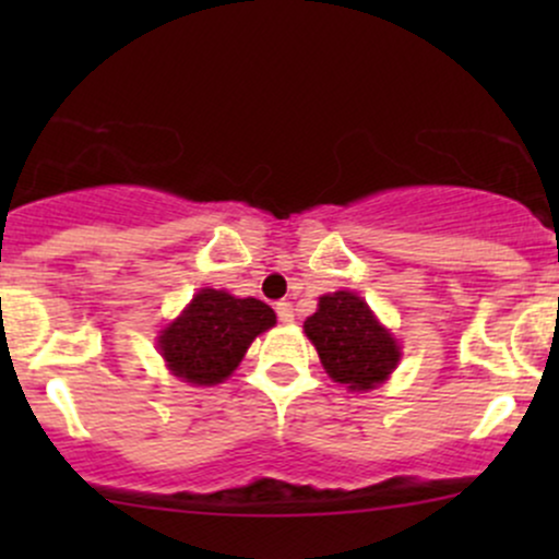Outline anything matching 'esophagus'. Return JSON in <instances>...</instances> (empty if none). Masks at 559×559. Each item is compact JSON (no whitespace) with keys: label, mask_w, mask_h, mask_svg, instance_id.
Wrapping results in <instances>:
<instances>
[{"label":"esophagus","mask_w":559,"mask_h":559,"mask_svg":"<svg viewBox=\"0 0 559 559\" xmlns=\"http://www.w3.org/2000/svg\"><path fill=\"white\" fill-rule=\"evenodd\" d=\"M275 312H278L281 323H292V320H294V307H292V301L281 299L278 305H275Z\"/></svg>","instance_id":"34e87169"}]
</instances>
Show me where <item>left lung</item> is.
Masks as SVG:
<instances>
[{"label":"left lung","mask_w":559,"mask_h":559,"mask_svg":"<svg viewBox=\"0 0 559 559\" xmlns=\"http://www.w3.org/2000/svg\"><path fill=\"white\" fill-rule=\"evenodd\" d=\"M305 333L316 344L325 373L352 391L376 389L402 357L396 338L355 292L320 297L318 312L305 320Z\"/></svg>","instance_id":"obj_1"}]
</instances>
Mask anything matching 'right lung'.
<instances>
[{
    "label": "right lung",
    "instance_id": "right-lung-1",
    "mask_svg": "<svg viewBox=\"0 0 559 559\" xmlns=\"http://www.w3.org/2000/svg\"><path fill=\"white\" fill-rule=\"evenodd\" d=\"M273 325L275 312L265 301L202 288L181 316L159 331L157 346L173 376L197 386H215L239 368L249 344Z\"/></svg>",
    "mask_w": 559,
    "mask_h": 559
}]
</instances>
